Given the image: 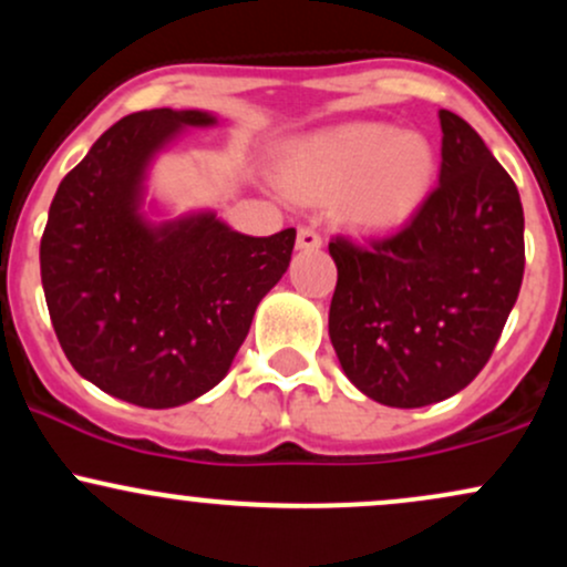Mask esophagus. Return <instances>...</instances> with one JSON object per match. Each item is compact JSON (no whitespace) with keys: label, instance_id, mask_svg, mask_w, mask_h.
<instances>
[{"label":"esophagus","instance_id":"obj_1","mask_svg":"<svg viewBox=\"0 0 567 567\" xmlns=\"http://www.w3.org/2000/svg\"><path fill=\"white\" fill-rule=\"evenodd\" d=\"M296 245H298V250H317V247L322 245L320 231H317L315 226H301V229H298Z\"/></svg>","mask_w":567,"mask_h":567}]
</instances>
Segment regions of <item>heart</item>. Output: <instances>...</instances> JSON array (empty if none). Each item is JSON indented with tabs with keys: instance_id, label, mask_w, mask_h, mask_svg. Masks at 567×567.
I'll return each mask as SVG.
<instances>
[{
	"instance_id": "obj_1",
	"label": "heart",
	"mask_w": 567,
	"mask_h": 567,
	"mask_svg": "<svg viewBox=\"0 0 567 567\" xmlns=\"http://www.w3.org/2000/svg\"><path fill=\"white\" fill-rule=\"evenodd\" d=\"M296 173L306 186L336 194L349 188L351 216L375 229H392L415 216L437 175V152L421 133H400L381 122L328 130L303 141Z\"/></svg>"
}]
</instances>
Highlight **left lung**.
<instances>
[{"label": "left lung", "mask_w": 567, "mask_h": 567, "mask_svg": "<svg viewBox=\"0 0 567 567\" xmlns=\"http://www.w3.org/2000/svg\"><path fill=\"white\" fill-rule=\"evenodd\" d=\"M440 184L392 237L330 243V341L349 381L389 408H424L491 360L525 271L519 192L470 122L442 109Z\"/></svg>", "instance_id": "left-lung-1"}]
</instances>
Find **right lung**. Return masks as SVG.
I'll list each match as a JSON object with an SVG mask.
<instances>
[{"label":"right lung","mask_w":567,"mask_h":567,"mask_svg":"<svg viewBox=\"0 0 567 567\" xmlns=\"http://www.w3.org/2000/svg\"><path fill=\"white\" fill-rule=\"evenodd\" d=\"M210 112L130 114L58 186L39 245L63 354L101 392L178 408L229 373L261 298L288 271L296 229L234 231L213 210L143 213L152 159Z\"/></svg>","instance_id":"right-lung-1"}]
</instances>
